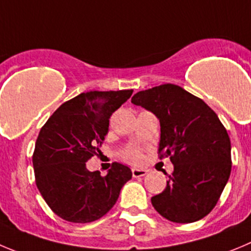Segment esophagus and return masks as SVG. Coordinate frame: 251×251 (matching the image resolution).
<instances>
[{
  "instance_id": "esophagus-1",
  "label": "esophagus",
  "mask_w": 251,
  "mask_h": 251,
  "mask_svg": "<svg viewBox=\"0 0 251 251\" xmlns=\"http://www.w3.org/2000/svg\"><path fill=\"white\" fill-rule=\"evenodd\" d=\"M147 172L149 171L144 170V168H132V176L135 178H137V177H144V176L147 175Z\"/></svg>"
}]
</instances>
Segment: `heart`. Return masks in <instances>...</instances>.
Here are the masks:
<instances>
[{
	"mask_svg": "<svg viewBox=\"0 0 251 251\" xmlns=\"http://www.w3.org/2000/svg\"><path fill=\"white\" fill-rule=\"evenodd\" d=\"M121 157H123V160H125L126 162L132 163V165H139L142 160V154L139 150L128 149V150H126V151L123 152Z\"/></svg>",
	"mask_w": 251,
	"mask_h": 251,
	"instance_id": "b5f03b06",
	"label": "heart"
}]
</instances>
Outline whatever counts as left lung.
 <instances>
[{
    "mask_svg": "<svg viewBox=\"0 0 251 251\" xmlns=\"http://www.w3.org/2000/svg\"><path fill=\"white\" fill-rule=\"evenodd\" d=\"M131 102L160 120V158L170 157L173 173L165 191L151 198L163 218L193 223L212 212L231 171L230 139L214 111L175 84L136 93Z\"/></svg>",
    "mask_w": 251,
    "mask_h": 251,
    "instance_id": "left-lung-1",
    "label": "left lung"
}]
</instances>
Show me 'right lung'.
<instances>
[{"label":"right lung","instance_id":"1","mask_svg":"<svg viewBox=\"0 0 251 251\" xmlns=\"http://www.w3.org/2000/svg\"><path fill=\"white\" fill-rule=\"evenodd\" d=\"M132 91L79 94L60 105L39 131L32 157L36 184L49 208L64 221L90 223L100 219L132 177L130 168L118 162L106 176L86 170L88 160L100 152L110 116Z\"/></svg>","mask_w":251,"mask_h":251}]
</instances>
